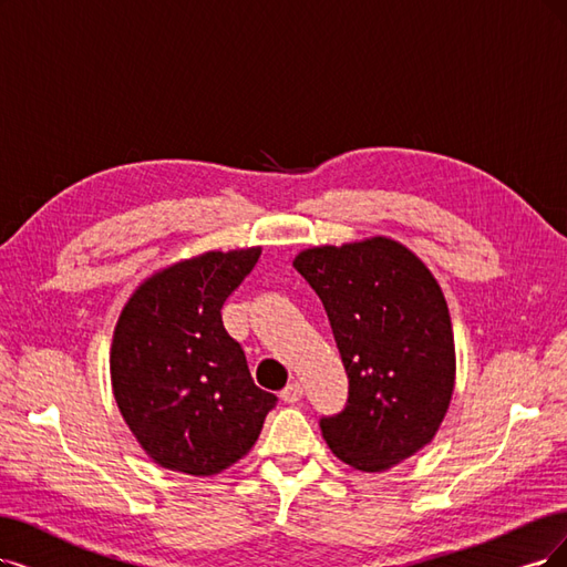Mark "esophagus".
I'll return each instance as SVG.
<instances>
[{"mask_svg": "<svg viewBox=\"0 0 567 567\" xmlns=\"http://www.w3.org/2000/svg\"><path fill=\"white\" fill-rule=\"evenodd\" d=\"M280 396H282V402H287V404H297L301 396H303V388H301V383L299 381H291L282 392H280Z\"/></svg>", "mask_w": 567, "mask_h": 567, "instance_id": "obj_1", "label": "esophagus"}]
</instances>
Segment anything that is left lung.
<instances>
[{"label": "left lung", "instance_id": "obj_1", "mask_svg": "<svg viewBox=\"0 0 567 567\" xmlns=\"http://www.w3.org/2000/svg\"><path fill=\"white\" fill-rule=\"evenodd\" d=\"M295 268L316 289L348 373L341 413L320 417L346 465L383 472L432 442L451 404L455 346L430 268L375 236L303 249Z\"/></svg>", "mask_w": 567, "mask_h": 567}]
</instances>
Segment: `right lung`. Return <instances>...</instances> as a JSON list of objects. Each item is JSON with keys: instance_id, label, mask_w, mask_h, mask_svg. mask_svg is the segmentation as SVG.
Here are the masks:
<instances>
[{"instance_id": "right-lung-1", "label": "right lung", "mask_w": 567, "mask_h": 567, "mask_svg": "<svg viewBox=\"0 0 567 567\" xmlns=\"http://www.w3.org/2000/svg\"><path fill=\"white\" fill-rule=\"evenodd\" d=\"M261 247L205 251L144 280L121 310L110 352L123 421L154 463L219 474L255 446L278 396L255 385L221 306Z\"/></svg>"}]
</instances>
